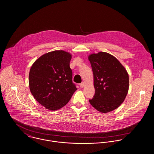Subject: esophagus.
<instances>
[{
	"label": "esophagus",
	"instance_id": "34e87169",
	"mask_svg": "<svg viewBox=\"0 0 154 154\" xmlns=\"http://www.w3.org/2000/svg\"><path fill=\"white\" fill-rule=\"evenodd\" d=\"M79 86H80V87L81 88H83L84 86H85V84H84V82H82L81 84H79Z\"/></svg>",
	"mask_w": 154,
	"mask_h": 154
}]
</instances>
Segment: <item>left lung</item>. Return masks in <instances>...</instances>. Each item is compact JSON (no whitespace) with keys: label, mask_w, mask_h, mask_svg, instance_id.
<instances>
[{"label":"left lung","mask_w":154,"mask_h":154,"mask_svg":"<svg viewBox=\"0 0 154 154\" xmlns=\"http://www.w3.org/2000/svg\"><path fill=\"white\" fill-rule=\"evenodd\" d=\"M94 74L95 93L89 101L98 111L107 113L118 108L129 89V76L120 62L111 54L100 52L88 57Z\"/></svg>","instance_id":"left-lung-1"}]
</instances>
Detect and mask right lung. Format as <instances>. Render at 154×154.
I'll use <instances>...</instances> for the list:
<instances>
[{"instance_id":"add662e5","label":"right lung","mask_w":154,"mask_h":154,"mask_svg":"<svg viewBox=\"0 0 154 154\" xmlns=\"http://www.w3.org/2000/svg\"><path fill=\"white\" fill-rule=\"evenodd\" d=\"M72 56L63 51L43 55L32 65L29 75L30 91L46 109L57 110L69 101L77 90L72 82Z\"/></svg>"}]
</instances>
